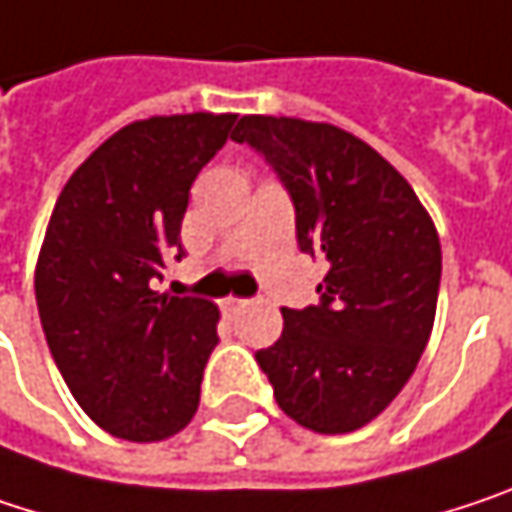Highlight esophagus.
Instances as JSON below:
<instances>
[{"mask_svg": "<svg viewBox=\"0 0 512 512\" xmlns=\"http://www.w3.org/2000/svg\"><path fill=\"white\" fill-rule=\"evenodd\" d=\"M247 306H250V300H244V297H226L224 300L226 312H241V309H247Z\"/></svg>", "mask_w": 512, "mask_h": 512, "instance_id": "1", "label": "esophagus"}]
</instances>
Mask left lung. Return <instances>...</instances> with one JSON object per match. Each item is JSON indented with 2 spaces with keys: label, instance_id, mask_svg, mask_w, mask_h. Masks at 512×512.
Segmentation results:
<instances>
[{
  "label": "left lung",
  "instance_id": "left-lung-1",
  "mask_svg": "<svg viewBox=\"0 0 512 512\" xmlns=\"http://www.w3.org/2000/svg\"><path fill=\"white\" fill-rule=\"evenodd\" d=\"M232 141L274 164L300 250L327 259L321 303L283 309V336L256 359L300 427L359 430L398 398L427 348L442 277L433 218L389 161L333 123L244 114Z\"/></svg>",
  "mask_w": 512,
  "mask_h": 512
}]
</instances>
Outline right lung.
Returning a JSON list of instances; mask_svg holds the SVG:
<instances>
[{"label":"right lung","instance_id":"1","mask_svg":"<svg viewBox=\"0 0 512 512\" xmlns=\"http://www.w3.org/2000/svg\"><path fill=\"white\" fill-rule=\"evenodd\" d=\"M238 114H159L117 129L61 188L34 297L46 345L76 404L105 433L161 442L188 427L218 345L221 312L203 297L150 288L203 164Z\"/></svg>","mask_w":512,"mask_h":512}]
</instances>
